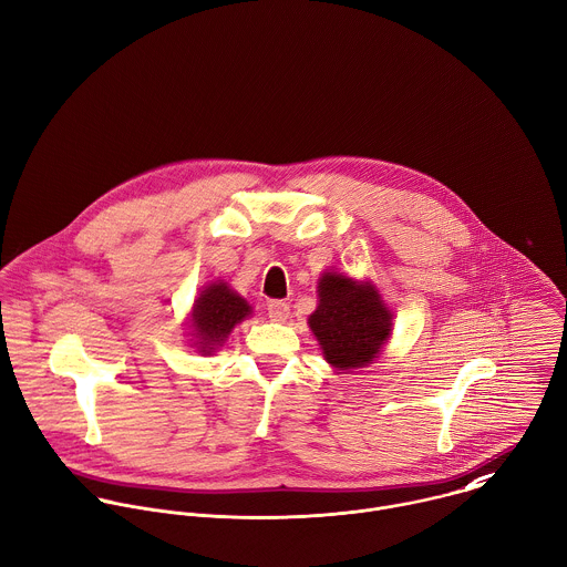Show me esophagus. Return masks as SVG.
Segmentation results:
<instances>
[{
  "label": "esophagus",
  "mask_w": 567,
  "mask_h": 567,
  "mask_svg": "<svg viewBox=\"0 0 567 567\" xmlns=\"http://www.w3.org/2000/svg\"><path fill=\"white\" fill-rule=\"evenodd\" d=\"M288 315H290V308H288L286 301H279V299L268 301V317H270L272 321H286Z\"/></svg>",
  "instance_id": "1"
}]
</instances>
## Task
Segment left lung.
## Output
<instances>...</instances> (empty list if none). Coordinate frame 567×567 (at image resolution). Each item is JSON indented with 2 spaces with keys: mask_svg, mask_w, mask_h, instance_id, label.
Returning <instances> with one entry per match:
<instances>
[{
  "mask_svg": "<svg viewBox=\"0 0 567 567\" xmlns=\"http://www.w3.org/2000/svg\"><path fill=\"white\" fill-rule=\"evenodd\" d=\"M319 306L308 317L323 359L334 370H357L372 363L392 334V315L370 281L343 272L319 277Z\"/></svg>",
  "mask_w": 567,
  "mask_h": 567,
  "instance_id": "obj_1",
  "label": "left lung"
}]
</instances>
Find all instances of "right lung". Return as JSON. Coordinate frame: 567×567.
I'll list each match as a JSON object with an SVG mask.
<instances>
[{
    "mask_svg": "<svg viewBox=\"0 0 567 567\" xmlns=\"http://www.w3.org/2000/svg\"><path fill=\"white\" fill-rule=\"evenodd\" d=\"M252 315V306L239 297L228 284H208L193 303L190 341L199 354L208 357L224 346L237 323Z\"/></svg>",
    "mask_w": 567,
    "mask_h": 567,
    "instance_id": "obj_1",
    "label": "right lung"
}]
</instances>
